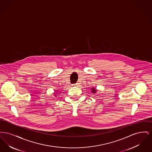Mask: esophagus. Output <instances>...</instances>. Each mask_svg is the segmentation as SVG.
Listing matches in <instances>:
<instances>
[{
	"label": "esophagus",
	"mask_w": 152,
	"mask_h": 152,
	"mask_svg": "<svg viewBox=\"0 0 152 152\" xmlns=\"http://www.w3.org/2000/svg\"><path fill=\"white\" fill-rule=\"evenodd\" d=\"M77 85V83H76V84H72V86L75 87V86H76Z\"/></svg>",
	"instance_id": "34e87169"
}]
</instances>
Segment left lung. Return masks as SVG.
<instances>
[{
	"label": "left lung",
	"instance_id": "obj_1",
	"mask_svg": "<svg viewBox=\"0 0 152 152\" xmlns=\"http://www.w3.org/2000/svg\"><path fill=\"white\" fill-rule=\"evenodd\" d=\"M92 92L93 93H94V92H96V89L95 88H92Z\"/></svg>",
	"mask_w": 152,
	"mask_h": 152
}]
</instances>
